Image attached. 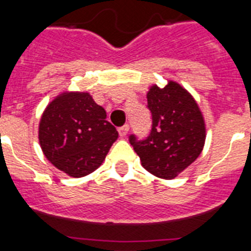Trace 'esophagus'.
Here are the masks:
<instances>
[{"label":"esophagus","instance_id":"34e87169","mask_svg":"<svg viewBox=\"0 0 251 251\" xmlns=\"http://www.w3.org/2000/svg\"><path fill=\"white\" fill-rule=\"evenodd\" d=\"M128 130H129V126H128V124H124L123 127H119L118 128L119 136H121V137H126V136H127Z\"/></svg>","mask_w":251,"mask_h":251}]
</instances>
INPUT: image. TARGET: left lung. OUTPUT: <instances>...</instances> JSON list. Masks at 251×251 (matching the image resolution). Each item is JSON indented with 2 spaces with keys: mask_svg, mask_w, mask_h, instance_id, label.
Wrapping results in <instances>:
<instances>
[{
  "mask_svg": "<svg viewBox=\"0 0 251 251\" xmlns=\"http://www.w3.org/2000/svg\"><path fill=\"white\" fill-rule=\"evenodd\" d=\"M147 108L152 114V129L145 139L130 134L129 143L148 172L161 178H175L202 151V114L191 95L174 81L162 89L152 86Z\"/></svg>",
  "mask_w": 251,
  "mask_h": 251,
  "instance_id": "1",
  "label": "left lung"
}]
</instances>
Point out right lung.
I'll return each mask as SVG.
<instances>
[{"instance_id": "1", "label": "right lung", "mask_w": 251, "mask_h": 251, "mask_svg": "<svg viewBox=\"0 0 251 251\" xmlns=\"http://www.w3.org/2000/svg\"><path fill=\"white\" fill-rule=\"evenodd\" d=\"M118 138L103 106L88 93H64L51 101L39 127L46 158L73 177L92 174Z\"/></svg>"}]
</instances>
